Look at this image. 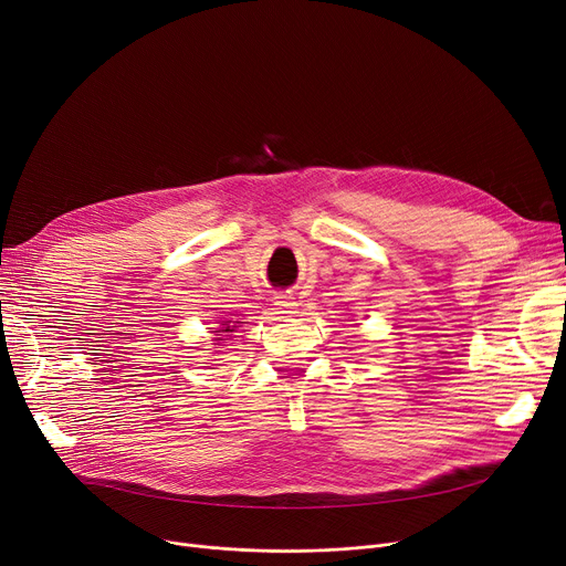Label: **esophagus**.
I'll use <instances>...</instances> for the list:
<instances>
[{
  "instance_id": "1",
  "label": "esophagus",
  "mask_w": 566,
  "mask_h": 566,
  "mask_svg": "<svg viewBox=\"0 0 566 566\" xmlns=\"http://www.w3.org/2000/svg\"><path fill=\"white\" fill-rule=\"evenodd\" d=\"M274 306H276V313H281V315H292V313H297V302H294V297L292 294H283V292H279V294H274Z\"/></svg>"
}]
</instances>
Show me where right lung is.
Instances as JSON below:
<instances>
[{
	"label": "right lung",
	"instance_id": "1",
	"mask_svg": "<svg viewBox=\"0 0 566 566\" xmlns=\"http://www.w3.org/2000/svg\"><path fill=\"white\" fill-rule=\"evenodd\" d=\"M230 322H232V319H226V327L219 329V332H234V329H230Z\"/></svg>",
	"mask_w": 566,
	"mask_h": 566
}]
</instances>
